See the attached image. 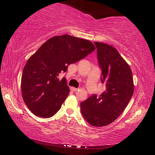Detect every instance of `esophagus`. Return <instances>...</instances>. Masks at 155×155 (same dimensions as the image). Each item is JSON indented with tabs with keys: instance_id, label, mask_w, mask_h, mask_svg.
I'll return each mask as SVG.
<instances>
[{
	"instance_id": "34e87169",
	"label": "esophagus",
	"mask_w": 155,
	"mask_h": 155,
	"mask_svg": "<svg viewBox=\"0 0 155 155\" xmlns=\"http://www.w3.org/2000/svg\"><path fill=\"white\" fill-rule=\"evenodd\" d=\"M78 88H75V87H71V90L73 91H78Z\"/></svg>"
}]
</instances>
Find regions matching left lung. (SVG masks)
<instances>
[{
  "label": "left lung",
  "instance_id": "left-lung-1",
  "mask_svg": "<svg viewBox=\"0 0 155 155\" xmlns=\"http://www.w3.org/2000/svg\"><path fill=\"white\" fill-rule=\"evenodd\" d=\"M94 44L105 90L82 102L81 112L90 125L101 127L115 121L124 111L133 94L134 85L132 71L118 51L109 44Z\"/></svg>",
  "mask_w": 155,
  "mask_h": 155
}]
</instances>
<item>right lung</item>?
Returning a JSON list of instances; mask_svg holds the SVG:
<instances>
[{"mask_svg":"<svg viewBox=\"0 0 155 155\" xmlns=\"http://www.w3.org/2000/svg\"><path fill=\"white\" fill-rule=\"evenodd\" d=\"M95 50L90 41L69 35L52 37L28 59L21 80L22 98L37 116L56 114L70 93L66 79L58 78L68 66Z\"/></svg>","mask_w":155,"mask_h":155,"instance_id":"1","label":"right lung"}]
</instances>
